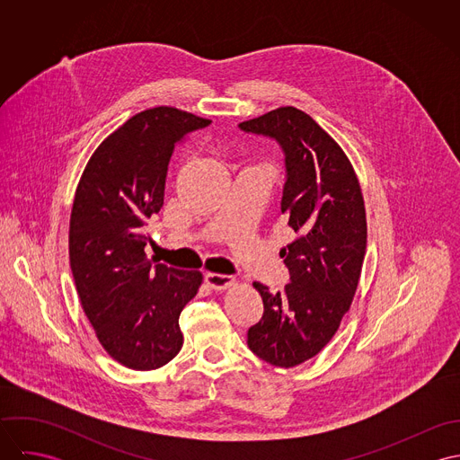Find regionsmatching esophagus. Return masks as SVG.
<instances>
[{
    "label": "esophagus",
    "mask_w": 460,
    "mask_h": 460,
    "mask_svg": "<svg viewBox=\"0 0 460 460\" xmlns=\"http://www.w3.org/2000/svg\"><path fill=\"white\" fill-rule=\"evenodd\" d=\"M205 281L214 290H225V288H230L232 285H235V278L234 276L217 274V272H207L205 274Z\"/></svg>",
    "instance_id": "1"
}]
</instances>
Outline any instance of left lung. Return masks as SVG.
<instances>
[{
  "mask_svg": "<svg viewBox=\"0 0 460 460\" xmlns=\"http://www.w3.org/2000/svg\"><path fill=\"white\" fill-rule=\"evenodd\" d=\"M274 137L285 152L281 214L292 243L279 252L290 283L270 294L248 347L265 363L297 367L317 356L349 312L367 252V212L358 175L341 146L310 115L281 106L239 124Z\"/></svg>",
  "mask_w": 460,
  "mask_h": 460,
  "instance_id": "obj_1",
  "label": "left lung"
}]
</instances>
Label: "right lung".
<instances>
[{"instance_id": "add662e5", "label": "right lung", "mask_w": 460, "mask_h": 460, "mask_svg": "<svg viewBox=\"0 0 460 460\" xmlns=\"http://www.w3.org/2000/svg\"><path fill=\"white\" fill-rule=\"evenodd\" d=\"M210 120L157 106L131 117L92 154L75 190L68 257L75 290L104 350L132 370H155L182 349L179 317L199 270L152 263L146 225L161 210L170 157Z\"/></svg>"}]
</instances>
